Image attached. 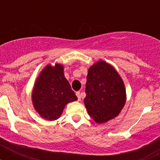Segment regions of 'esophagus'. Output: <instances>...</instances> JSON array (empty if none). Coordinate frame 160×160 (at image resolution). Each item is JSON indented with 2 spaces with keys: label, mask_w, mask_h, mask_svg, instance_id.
Here are the masks:
<instances>
[{
  "label": "esophagus",
  "mask_w": 160,
  "mask_h": 160,
  "mask_svg": "<svg viewBox=\"0 0 160 160\" xmlns=\"http://www.w3.org/2000/svg\"><path fill=\"white\" fill-rule=\"evenodd\" d=\"M76 95H77L78 99V101H80V100H81V96H80V91H77V92H76Z\"/></svg>",
  "instance_id": "1"
}]
</instances>
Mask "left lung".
I'll use <instances>...</instances> for the list:
<instances>
[{
    "mask_svg": "<svg viewBox=\"0 0 160 160\" xmlns=\"http://www.w3.org/2000/svg\"><path fill=\"white\" fill-rule=\"evenodd\" d=\"M84 103L97 123H104L119 114L127 94L122 78L111 64L99 60L88 70Z\"/></svg>",
    "mask_w": 160,
    "mask_h": 160,
    "instance_id": "1",
    "label": "left lung"
}]
</instances>
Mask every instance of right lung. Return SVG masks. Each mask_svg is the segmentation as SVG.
<instances>
[{
    "label": "right lung",
    "instance_id": "obj_1",
    "mask_svg": "<svg viewBox=\"0 0 160 160\" xmlns=\"http://www.w3.org/2000/svg\"><path fill=\"white\" fill-rule=\"evenodd\" d=\"M78 100L64 75V66L48 64L38 75L32 92L33 107L40 116L53 121L62 115L67 103Z\"/></svg>",
    "mask_w": 160,
    "mask_h": 160
}]
</instances>
